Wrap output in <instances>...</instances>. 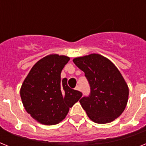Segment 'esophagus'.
I'll use <instances>...</instances> for the list:
<instances>
[{
  "label": "esophagus",
  "mask_w": 146,
  "mask_h": 146,
  "mask_svg": "<svg viewBox=\"0 0 146 146\" xmlns=\"http://www.w3.org/2000/svg\"><path fill=\"white\" fill-rule=\"evenodd\" d=\"M75 90H78V91H80V86H77L75 87Z\"/></svg>",
  "instance_id": "obj_1"
}]
</instances>
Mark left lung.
<instances>
[{
	"mask_svg": "<svg viewBox=\"0 0 146 146\" xmlns=\"http://www.w3.org/2000/svg\"><path fill=\"white\" fill-rule=\"evenodd\" d=\"M73 62L90 84V96L80 100L89 118L96 123L106 124L119 117L126 108L129 90L115 65L98 54L76 57Z\"/></svg>",
	"mask_w": 146,
	"mask_h": 146,
	"instance_id": "1",
	"label": "left lung"
}]
</instances>
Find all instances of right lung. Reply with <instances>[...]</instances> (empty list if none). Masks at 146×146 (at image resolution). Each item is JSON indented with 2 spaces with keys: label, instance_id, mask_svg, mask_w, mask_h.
<instances>
[{
  "label": "right lung",
  "instance_id": "1",
  "mask_svg": "<svg viewBox=\"0 0 146 146\" xmlns=\"http://www.w3.org/2000/svg\"><path fill=\"white\" fill-rule=\"evenodd\" d=\"M69 60L58 54L44 56L33 66L21 85L20 96L26 111L42 125L60 123L81 98V92L68 86L66 78L61 80V72Z\"/></svg>",
  "mask_w": 146,
  "mask_h": 146
}]
</instances>
